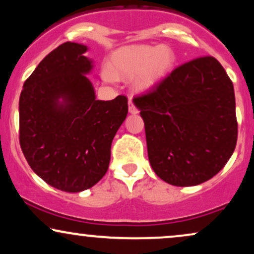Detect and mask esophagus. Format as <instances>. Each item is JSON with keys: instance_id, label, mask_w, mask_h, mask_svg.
Returning <instances> with one entry per match:
<instances>
[{"instance_id": "34e87169", "label": "esophagus", "mask_w": 254, "mask_h": 254, "mask_svg": "<svg viewBox=\"0 0 254 254\" xmlns=\"http://www.w3.org/2000/svg\"><path fill=\"white\" fill-rule=\"evenodd\" d=\"M129 112L132 113V115H136V113H138V110H137V107L133 105L132 100L129 99Z\"/></svg>"}]
</instances>
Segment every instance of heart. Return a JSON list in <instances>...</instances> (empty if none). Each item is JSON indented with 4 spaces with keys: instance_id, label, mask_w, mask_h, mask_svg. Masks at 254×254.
<instances>
[{
    "instance_id": "1",
    "label": "heart",
    "mask_w": 254,
    "mask_h": 254,
    "mask_svg": "<svg viewBox=\"0 0 254 254\" xmlns=\"http://www.w3.org/2000/svg\"><path fill=\"white\" fill-rule=\"evenodd\" d=\"M174 63L176 54L168 45L138 44L113 52L110 66L104 65L101 75L107 82L136 76L133 82L136 89L144 92L164 80Z\"/></svg>"
}]
</instances>
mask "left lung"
Listing matches in <instances>:
<instances>
[{
	"mask_svg": "<svg viewBox=\"0 0 254 254\" xmlns=\"http://www.w3.org/2000/svg\"><path fill=\"white\" fill-rule=\"evenodd\" d=\"M133 104L144 122L151 167L171 185L211 179L235 149L234 87L216 58L184 63Z\"/></svg>",
	"mask_w": 254,
	"mask_h": 254,
	"instance_id": "obj_1",
	"label": "left lung"
}]
</instances>
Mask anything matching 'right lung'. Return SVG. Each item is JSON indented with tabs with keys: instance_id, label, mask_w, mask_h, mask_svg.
Listing matches in <instances>:
<instances>
[{
	"instance_id": "1",
	"label": "right lung",
	"mask_w": 254,
	"mask_h": 254,
	"mask_svg": "<svg viewBox=\"0 0 254 254\" xmlns=\"http://www.w3.org/2000/svg\"><path fill=\"white\" fill-rule=\"evenodd\" d=\"M86 45L66 42L25 81L19 100L20 147L30 167L52 188L80 192L106 174L111 144L127 115V99L97 100L86 76Z\"/></svg>"
}]
</instances>
